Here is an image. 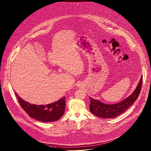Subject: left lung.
<instances>
[{"label": "left lung", "instance_id": "1", "mask_svg": "<svg viewBox=\"0 0 151 151\" xmlns=\"http://www.w3.org/2000/svg\"><path fill=\"white\" fill-rule=\"evenodd\" d=\"M142 85V76H141L140 81L133 93L123 101L114 104H104L90 97L91 104L89 107L91 113L103 119H112L120 115L137 99L141 91Z\"/></svg>", "mask_w": 151, "mask_h": 151}]
</instances>
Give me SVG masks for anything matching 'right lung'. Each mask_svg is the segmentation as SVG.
Returning <instances> with one entry per match:
<instances>
[{
    "label": "right lung",
    "mask_w": 151,
    "mask_h": 151,
    "mask_svg": "<svg viewBox=\"0 0 151 151\" xmlns=\"http://www.w3.org/2000/svg\"><path fill=\"white\" fill-rule=\"evenodd\" d=\"M18 101L27 114L35 120L42 122L58 120L63 115L65 108V97L47 105H35L24 101L15 92Z\"/></svg>",
    "instance_id": "1"
}]
</instances>
